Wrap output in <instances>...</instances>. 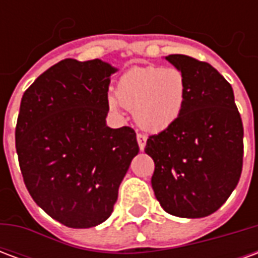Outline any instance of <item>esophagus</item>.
<instances>
[{"instance_id":"1","label":"esophagus","mask_w":258,"mask_h":258,"mask_svg":"<svg viewBox=\"0 0 258 258\" xmlns=\"http://www.w3.org/2000/svg\"><path fill=\"white\" fill-rule=\"evenodd\" d=\"M137 141H138V145H140L141 151H144L146 145V135L137 134Z\"/></svg>"}]
</instances>
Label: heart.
I'll use <instances>...</instances> for the list:
<instances>
[{"instance_id": "1", "label": "heart", "mask_w": 258, "mask_h": 258, "mask_svg": "<svg viewBox=\"0 0 258 258\" xmlns=\"http://www.w3.org/2000/svg\"><path fill=\"white\" fill-rule=\"evenodd\" d=\"M114 96L107 98V106L112 110L120 103L134 112L135 121L142 128L159 133L181 117L188 96V81L174 66H134L120 76Z\"/></svg>"}]
</instances>
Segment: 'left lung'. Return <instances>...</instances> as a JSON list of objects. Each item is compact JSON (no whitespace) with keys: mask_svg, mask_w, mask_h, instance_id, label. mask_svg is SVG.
Listing matches in <instances>:
<instances>
[{"mask_svg":"<svg viewBox=\"0 0 258 258\" xmlns=\"http://www.w3.org/2000/svg\"><path fill=\"white\" fill-rule=\"evenodd\" d=\"M188 81L181 117L151 135L145 152L155 162L152 188L168 214L202 218L221 207L243 166V124L231 84L207 62L166 58Z\"/></svg>","mask_w":258,"mask_h":258,"instance_id":"left-lung-1","label":"left lung"}]
</instances>
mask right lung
Returning <instances> with one entry per match:
<instances>
[{"mask_svg":"<svg viewBox=\"0 0 258 258\" xmlns=\"http://www.w3.org/2000/svg\"><path fill=\"white\" fill-rule=\"evenodd\" d=\"M101 59H64L25 91L15 130L29 194L69 228L107 220L140 146L131 127L106 125L110 74Z\"/></svg>","mask_w":258,"mask_h":258,"instance_id":"1","label":"right lung"}]
</instances>
